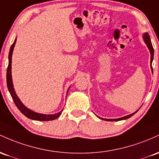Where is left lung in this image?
I'll use <instances>...</instances> for the list:
<instances>
[{
	"instance_id": "1",
	"label": "left lung",
	"mask_w": 159,
	"mask_h": 159,
	"mask_svg": "<svg viewBox=\"0 0 159 159\" xmlns=\"http://www.w3.org/2000/svg\"><path fill=\"white\" fill-rule=\"evenodd\" d=\"M143 40H144V42H145V43L147 44L148 49H149V52H150V54H151V58H150V64H151V69H152V60H153V56H154V49H153V47H152V43H151V40H150V37H149V35L147 33H145L143 34ZM139 110H137L136 112H134V113L130 114V115H128V116H125L122 117V118H119V119H103V118H98L103 119V120H105V121H120V120H123V119H127L128 118H130L131 116H132L133 115H134L135 113H137V111H138Z\"/></svg>"
}]
</instances>
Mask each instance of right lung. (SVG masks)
Segmentation results:
<instances>
[{"instance_id":"right-lung-1","label":"right lung","mask_w":159,"mask_h":159,"mask_svg":"<svg viewBox=\"0 0 159 159\" xmlns=\"http://www.w3.org/2000/svg\"><path fill=\"white\" fill-rule=\"evenodd\" d=\"M16 42V38L14 40L13 43L12 44L11 47H10V52H9V64H8V67L7 70V88L9 92H10V94H11V97L12 100H13L14 103L16 105L17 108L19 109L21 111V113L24 114L26 117L28 118L33 119V120H37V121H51L54 120L60 116L61 114L62 113V110L60 111L59 113H56V114H51V115H46V114H42V113H38L36 112H34L32 110H29L28 108H27L23 103L21 102V101L19 100L18 96L16 94L15 90L13 88V84H12V75H11V63H12V52H13L14 46H15ZM68 92V90H67Z\"/></svg>"}]
</instances>
